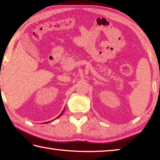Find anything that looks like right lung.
I'll use <instances>...</instances> for the list:
<instances>
[{
	"mask_svg": "<svg viewBox=\"0 0 160 160\" xmlns=\"http://www.w3.org/2000/svg\"><path fill=\"white\" fill-rule=\"evenodd\" d=\"M63 112H64V109H63V112H62V113H61V114L59 115V116H58V117L57 118H56V119H58V117H60L61 116V114H63ZM46 123H48V122H46ZM45 124H46V123H45Z\"/></svg>",
	"mask_w": 160,
	"mask_h": 160,
	"instance_id": "right-lung-1",
	"label": "right lung"
}]
</instances>
